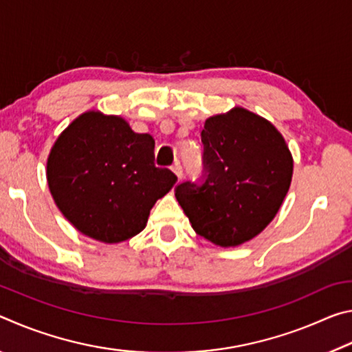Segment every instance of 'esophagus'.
Masks as SVG:
<instances>
[{
	"mask_svg": "<svg viewBox=\"0 0 352 352\" xmlns=\"http://www.w3.org/2000/svg\"><path fill=\"white\" fill-rule=\"evenodd\" d=\"M172 170H174V174L178 177V180H182L183 178V168L180 163H175L174 166H172Z\"/></svg>",
	"mask_w": 352,
	"mask_h": 352,
	"instance_id": "1",
	"label": "esophagus"
}]
</instances>
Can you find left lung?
Listing matches in <instances>:
<instances>
[{
  "label": "left lung",
  "mask_w": 352,
  "mask_h": 352,
  "mask_svg": "<svg viewBox=\"0 0 352 352\" xmlns=\"http://www.w3.org/2000/svg\"><path fill=\"white\" fill-rule=\"evenodd\" d=\"M201 142L206 180L178 184L175 197L199 236L217 247L242 245L265 230L289 192V146L270 121L243 107L208 118Z\"/></svg>",
  "instance_id": "obj_1"
}]
</instances>
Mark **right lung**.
<instances>
[{
    "mask_svg": "<svg viewBox=\"0 0 352 352\" xmlns=\"http://www.w3.org/2000/svg\"><path fill=\"white\" fill-rule=\"evenodd\" d=\"M155 140L126 119L88 110L58 135L46 162L50 192L82 234L119 243L146 228L148 214L177 182L155 168Z\"/></svg>",
    "mask_w": 352,
    "mask_h": 352,
    "instance_id": "right-lung-1",
    "label": "right lung"
}]
</instances>
